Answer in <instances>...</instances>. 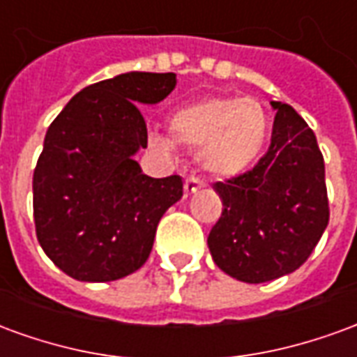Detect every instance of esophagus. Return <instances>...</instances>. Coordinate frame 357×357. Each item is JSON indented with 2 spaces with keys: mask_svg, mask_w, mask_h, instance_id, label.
Returning a JSON list of instances; mask_svg holds the SVG:
<instances>
[{
  "mask_svg": "<svg viewBox=\"0 0 357 357\" xmlns=\"http://www.w3.org/2000/svg\"><path fill=\"white\" fill-rule=\"evenodd\" d=\"M202 185H204V183H202L199 178H195V176L193 178H187L185 179V195L189 197V195L197 193V191H199Z\"/></svg>",
  "mask_w": 357,
  "mask_h": 357,
  "instance_id": "34e87169",
  "label": "esophagus"
}]
</instances>
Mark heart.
Masks as SVG:
<instances>
[{
    "mask_svg": "<svg viewBox=\"0 0 357 357\" xmlns=\"http://www.w3.org/2000/svg\"><path fill=\"white\" fill-rule=\"evenodd\" d=\"M170 132L176 143L197 149V160L216 178H235L247 172L266 147L269 116L252 97H216L174 112ZM151 145L170 151L160 133L149 135Z\"/></svg>",
    "mask_w": 357,
    "mask_h": 357,
    "instance_id": "1",
    "label": "heart"
}]
</instances>
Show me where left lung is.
I'll return each instance as SVG.
<instances>
[{"label":"left lung","instance_id":"obj_1","mask_svg":"<svg viewBox=\"0 0 357 357\" xmlns=\"http://www.w3.org/2000/svg\"><path fill=\"white\" fill-rule=\"evenodd\" d=\"M277 110L268 153L252 170L218 181L224 210L208 235L214 262L245 283H266L306 262L329 224L325 162L291 105Z\"/></svg>","mask_w":357,"mask_h":357}]
</instances>
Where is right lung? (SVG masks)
Returning <instances> with one entry per match:
<instances>
[{
    "label": "right lung",
    "mask_w": 357,
    "mask_h": 357,
    "mask_svg": "<svg viewBox=\"0 0 357 357\" xmlns=\"http://www.w3.org/2000/svg\"><path fill=\"white\" fill-rule=\"evenodd\" d=\"M174 73H126L66 102L34 170L36 235L66 275L105 283L147 262L156 225L183 197L179 176L149 178L133 160L147 147L139 105L176 88Z\"/></svg>",
    "instance_id": "obj_1"
}]
</instances>
